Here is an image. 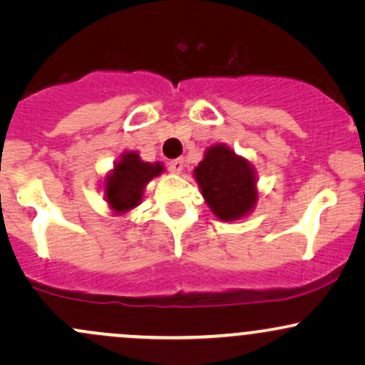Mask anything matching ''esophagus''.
Instances as JSON below:
<instances>
[{"label": "esophagus", "mask_w": 365, "mask_h": 365, "mask_svg": "<svg viewBox=\"0 0 365 365\" xmlns=\"http://www.w3.org/2000/svg\"><path fill=\"white\" fill-rule=\"evenodd\" d=\"M168 166L173 173H182L183 168H185V161H183V158H177L173 161H170Z\"/></svg>", "instance_id": "34e87169"}]
</instances>
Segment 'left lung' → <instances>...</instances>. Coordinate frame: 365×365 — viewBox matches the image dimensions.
<instances>
[{
	"label": "left lung",
	"mask_w": 365,
	"mask_h": 365,
	"mask_svg": "<svg viewBox=\"0 0 365 365\" xmlns=\"http://www.w3.org/2000/svg\"><path fill=\"white\" fill-rule=\"evenodd\" d=\"M204 200L221 221H237L252 212L259 199L257 177L245 158L225 144L211 145L194 170Z\"/></svg>",
	"instance_id": "obj_1"
}]
</instances>
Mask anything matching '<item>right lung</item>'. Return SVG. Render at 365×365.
I'll return each mask as SVG.
<instances>
[{
    "instance_id": "right-lung-1",
    "label": "right lung",
    "mask_w": 365,
    "mask_h": 365,
    "mask_svg": "<svg viewBox=\"0 0 365 365\" xmlns=\"http://www.w3.org/2000/svg\"><path fill=\"white\" fill-rule=\"evenodd\" d=\"M165 171L161 163H145L133 150H127L104 178V200L115 215H125L142 202L144 188Z\"/></svg>"
}]
</instances>
